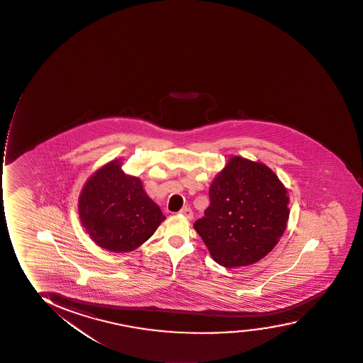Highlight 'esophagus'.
I'll use <instances>...</instances> for the list:
<instances>
[{
    "label": "esophagus",
    "instance_id": "1",
    "mask_svg": "<svg viewBox=\"0 0 363 363\" xmlns=\"http://www.w3.org/2000/svg\"><path fill=\"white\" fill-rule=\"evenodd\" d=\"M180 214H183L184 217H186V218L191 219L194 217V213H192V210L190 207H184L180 210Z\"/></svg>",
    "mask_w": 363,
    "mask_h": 363
}]
</instances>
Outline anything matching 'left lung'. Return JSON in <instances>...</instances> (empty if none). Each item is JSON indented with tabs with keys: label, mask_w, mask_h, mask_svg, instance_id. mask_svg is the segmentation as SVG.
<instances>
[{
	"label": "left lung",
	"mask_w": 363,
	"mask_h": 363,
	"mask_svg": "<svg viewBox=\"0 0 363 363\" xmlns=\"http://www.w3.org/2000/svg\"><path fill=\"white\" fill-rule=\"evenodd\" d=\"M210 201L194 228L214 261L225 268L262 259L286 229L288 190L259 162L230 158L211 184Z\"/></svg>",
	"instance_id": "obj_1"
}]
</instances>
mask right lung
<instances>
[{"instance_id":"add662e5","label":"right lung","mask_w":363,"mask_h":363,"mask_svg":"<svg viewBox=\"0 0 363 363\" xmlns=\"http://www.w3.org/2000/svg\"><path fill=\"white\" fill-rule=\"evenodd\" d=\"M79 217L90 239L111 252H128L149 240L166 217L141 180L122 171L119 160L89 178L79 196Z\"/></svg>"}]
</instances>
